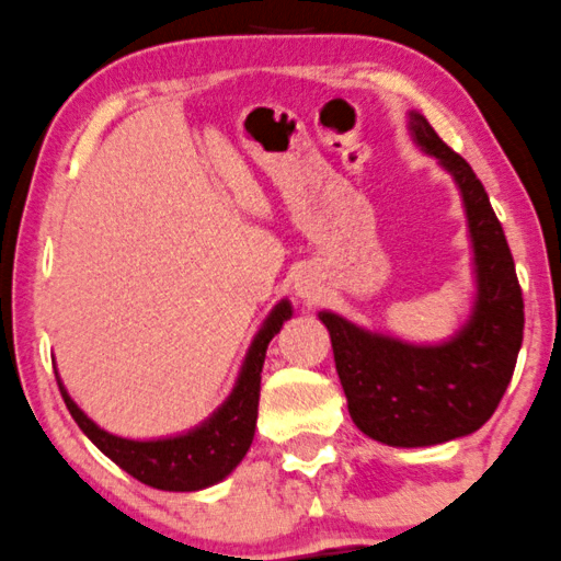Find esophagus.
<instances>
[{
	"mask_svg": "<svg viewBox=\"0 0 561 561\" xmlns=\"http://www.w3.org/2000/svg\"><path fill=\"white\" fill-rule=\"evenodd\" d=\"M296 293L304 300H314L317 296H320V287H317L311 279H298L296 282Z\"/></svg>",
	"mask_w": 561,
	"mask_h": 561,
	"instance_id": "34e87169",
	"label": "esophagus"
}]
</instances>
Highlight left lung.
I'll use <instances>...</instances> for the list:
<instances>
[{"label":"left lung","instance_id":"1","mask_svg":"<svg viewBox=\"0 0 561 561\" xmlns=\"http://www.w3.org/2000/svg\"><path fill=\"white\" fill-rule=\"evenodd\" d=\"M405 117L411 139L451 174L462 198L476 279L468 320L449 339L414 344L359 328L335 311L317 317L330 333L352 422L379 444L420 449L476 433L494 414L522 350L524 300L514 255L481 180L422 112Z\"/></svg>","mask_w":561,"mask_h":561}]
</instances>
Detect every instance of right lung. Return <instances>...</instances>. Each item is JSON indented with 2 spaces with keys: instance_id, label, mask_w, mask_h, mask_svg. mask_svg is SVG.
<instances>
[{
  "instance_id": "add662e5",
  "label": "right lung",
  "mask_w": 561,
  "mask_h": 561,
  "mask_svg": "<svg viewBox=\"0 0 561 561\" xmlns=\"http://www.w3.org/2000/svg\"><path fill=\"white\" fill-rule=\"evenodd\" d=\"M290 317V300L282 298L268 311L263 325L257 328L255 339H252L250 350L244 355V363L239 368V376L233 381L231 394L204 422L185 430V433L147 440L112 435L104 427H99L69 398L61 376L56 374L58 389H61L64 403H67L78 427L117 468H123L128 476L147 483V486L163 489V492H198V489L215 486L226 476H231L236 465L250 451L252 438H255L265 350H268V341L279 333Z\"/></svg>"
}]
</instances>
